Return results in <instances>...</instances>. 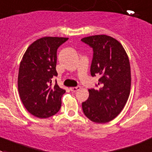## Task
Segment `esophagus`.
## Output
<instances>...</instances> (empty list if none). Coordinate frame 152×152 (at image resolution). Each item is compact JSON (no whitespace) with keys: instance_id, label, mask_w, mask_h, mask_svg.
<instances>
[{"instance_id":"obj_1","label":"esophagus","mask_w":152,"mask_h":152,"mask_svg":"<svg viewBox=\"0 0 152 152\" xmlns=\"http://www.w3.org/2000/svg\"><path fill=\"white\" fill-rule=\"evenodd\" d=\"M80 88H81V87H80V86H77V87H72V88H70V90H71V91H73V92H75V91H79Z\"/></svg>"}]
</instances>
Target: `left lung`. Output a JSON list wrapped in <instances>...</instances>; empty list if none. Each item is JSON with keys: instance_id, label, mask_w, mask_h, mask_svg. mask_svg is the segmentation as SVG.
<instances>
[{"instance_id": "left-lung-1", "label": "left lung", "mask_w": 152, "mask_h": 152, "mask_svg": "<svg viewBox=\"0 0 152 152\" xmlns=\"http://www.w3.org/2000/svg\"><path fill=\"white\" fill-rule=\"evenodd\" d=\"M82 41L93 48L91 75L101 76L99 88L88 89L83 102L85 115L96 124H105L118 116L129 98L131 89L129 60L120 42L106 35L86 37Z\"/></svg>"}]
</instances>
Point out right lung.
<instances>
[{
	"instance_id": "obj_1",
	"label": "right lung",
	"mask_w": 152,
	"mask_h": 152,
	"mask_svg": "<svg viewBox=\"0 0 152 152\" xmlns=\"http://www.w3.org/2000/svg\"><path fill=\"white\" fill-rule=\"evenodd\" d=\"M68 40L64 37H43L28 46L20 62L18 91L23 105L31 114L48 118L59 111L61 97L66 90L53 78L56 70L57 50Z\"/></svg>"
}]
</instances>
